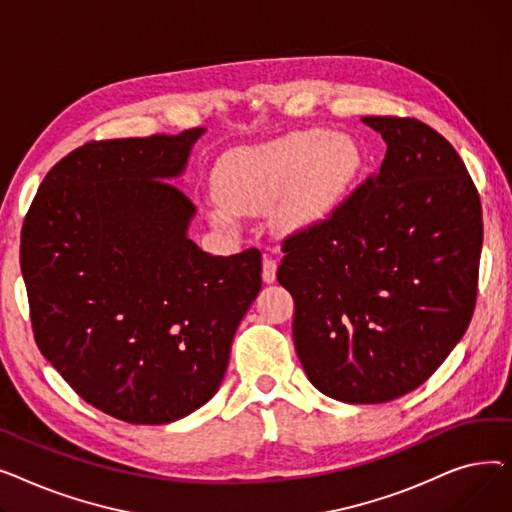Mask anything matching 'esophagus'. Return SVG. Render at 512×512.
Returning <instances> with one entry per match:
<instances>
[{"label": "esophagus", "mask_w": 512, "mask_h": 512, "mask_svg": "<svg viewBox=\"0 0 512 512\" xmlns=\"http://www.w3.org/2000/svg\"><path fill=\"white\" fill-rule=\"evenodd\" d=\"M276 272H278L276 259L270 257V255H265V257H263V267H261V278H263V282H267V284L276 282Z\"/></svg>", "instance_id": "1"}]
</instances>
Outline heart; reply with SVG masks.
Masks as SVG:
<instances>
[{
  "label": "heart",
  "instance_id": "1",
  "mask_svg": "<svg viewBox=\"0 0 512 512\" xmlns=\"http://www.w3.org/2000/svg\"><path fill=\"white\" fill-rule=\"evenodd\" d=\"M361 153L344 134L301 130L259 149L234 153L218 174V195L226 205L211 211L215 224L228 226L233 209L255 211L276 201L284 191L282 222L309 228L324 222L342 203L357 178Z\"/></svg>",
  "mask_w": 512,
  "mask_h": 512
}]
</instances>
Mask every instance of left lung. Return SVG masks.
Listing matches in <instances>:
<instances>
[{"label": "left lung", "instance_id": "left-lung-1", "mask_svg": "<svg viewBox=\"0 0 512 512\" xmlns=\"http://www.w3.org/2000/svg\"><path fill=\"white\" fill-rule=\"evenodd\" d=\"M386 157L330 215L282 242L292 338L311 384L375 405L405 396L463 338L477 299L481 203L461 155L415 118L367 116Z\"/></svg>", "mask_w": 512, "mask_h": 512}]
</instances>
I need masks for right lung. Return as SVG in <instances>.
<instances>
[{
    "label": "right lung",
    "instance_id": "right-lung-1",
    "mask_svg": "<svg viewBox=\"0 0 512 512\" xmlns=\"http://www.w3.org/2000/svg\"><path fill=\"white\" fill-rule=\"evenodd\" d=\"M205 128L91 141L43 178L20 236L35 342L95 409L134 425L218 392L234 332L261 290V253L201 251L195 205L168 182Z\"/></svg>",
    "mask_w": 512,
    "mask_h": 512
}]
</instances>
